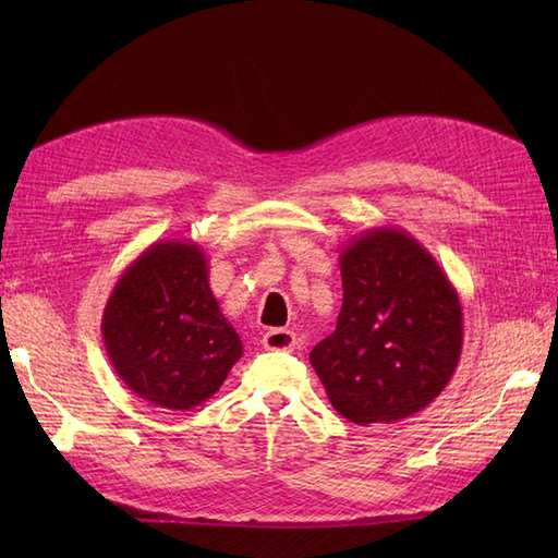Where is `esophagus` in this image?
<instances>
[{"label": "esophagus", "mask_w": 558, "mask_h": 558, "mask_svg": "<svg viewBox=\"0 0 558 558\" xmlns=\"http://www.w3.org/2000/svg\"><path fill=\"white\" fill-rule=\"evenodd\" d=\"M263 347L269 351H291L295 347V332L275 328L263 335Z\"/></svg>", "instance_id": "esophagus-1"}]
</instances>
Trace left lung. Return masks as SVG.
Masks as SVG:
<instances>
[{"label":"left lung","mask_w":558,"mask_h":558,"mask_svg":"<svg viewBox=\"0 0 558 558\" xmlns=\"http://www.w3.org/2000/svg\"><path fill=\"white\" fill-rule=\"evenodd\" d=\"M340 269L337 328L310 353L330 404L359 426L426 410L461 359L459 293L412 234L388 226L351 240Z\"/></svg>","instance_id":"obj_1"}]
</instances>
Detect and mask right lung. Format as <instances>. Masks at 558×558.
Listing matches in <instances>:
<instances>
[{
  "mask_svg": "<svg viewBox=\"0 0 558 558\" xmlns=\"http://www.w3.org/2000/svg\"><path fill=\"white\" fill-rule=\"evenodd\" d=\"M116 375L156 408L185 412L211 398L242 359V340L209 289L197 244H150L116 281L102 316Z\"/></svg>",
  "mask_w": 558,
  "mask_h": 558,
  "instance_id": "obj_1",
  "label": "right lung"
}]
</instances>
